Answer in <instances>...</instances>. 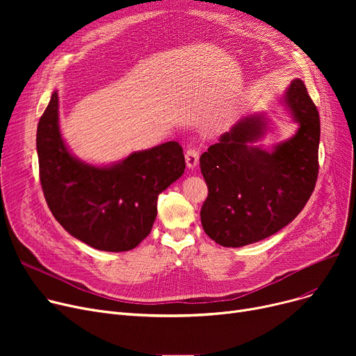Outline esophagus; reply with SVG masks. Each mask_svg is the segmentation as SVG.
<instances>
[{
  "label": "esophagus",
  "mask_w": 356,
  "mask_h": 356,
  "mask_svg": "<svg viewBox=\"0 0 356 356\" xmlns=\"http://www.w3.org/2000/svg\"><path fill=\"white\" fill-rule=\"evenodd\" d=\"M184 159H186V164H188L189 168H195L199 163V152L196 148H188L184 153Z\"/></svg>",
  "instance_id": "34e87169"
}]
</instances>
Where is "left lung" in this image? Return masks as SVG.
I'll return each instance as SVG.
<instances>
[{
    "label": "left lung",
    "mask_w": 356,
    "mask_h": 356,
    "mask_svg": "<svg viewBox=\"0 0 356 356\" xmlns=\"http://www.w3.org/2000/svg\"><path fill=\"white\" fill-rule=\"evenodd\" d=\"M283 99L298 129L273 152L251 145L266 134L267 121L250 115L200 156L209 191L200 209L202 227L222 247H244L274 235L302 212L314 191L319 112L302 79H293Z\"/></svg>",
    "instance_id": "left-lung-1"
}]
</instances>
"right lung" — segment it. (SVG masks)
I'll list each match as a JSON object with an SVG mask.
<instances>
[{
	"mask_svg": "<svg viewBox=\"0 0 356 356\" xmlns=\"http://www.w3.org/2000/svg\"><path fill=\"white\" fill-rule=\"evenodd\" d=\"M42 189L60 225L89 247L121 252L152 232L159 195L184 172L183 148L168 141L105 167L72 156L59 129V97L37 127Z\"/></svg>",
	"mask_w": 356,
	"mask_h": 356,
	"instance_id": "obj_1",
	"label": "right lung"
}]
</instances>
